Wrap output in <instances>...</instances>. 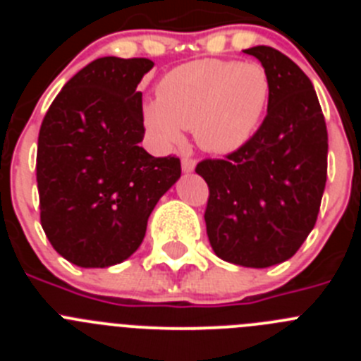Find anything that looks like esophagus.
<instances>
[{
  "instance_id": "obj_1",
  "label": "esophagus",
  "mask_w": 361,
  "mask_h": 361,
  "mask_svg": "<svg viewBox=\"0 0 361 361\" xmlns=\"http://www.w3.org/2000/svg\"><path fill=\"white\" fill-rule=\"evenodd\" d=\"M180 164H183V171H184V173H191V171L195 170L197 162H195V159L184 157V159H183V162H180Z\"/></svg>"
}]
</instances>
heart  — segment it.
I'll return each mask as SVG.
<instances>
[{"mask_svg": "<svg viewBox=\"0 0 361 361\" xmlns=\"http://www.w3.org/2000/svg\"><path fill=\"white\" fill-rule=\"evenodd\" d=\"M269 95V73L260 63L191 61L164 75L157 101L145 108L146 130L162 148L180 145L184 128H193L204 149L235 152L258 130Z\"/></svg>", "mask_w": 361, "mask_h": 361, "instance_id": "heart-1", "label": "heart"}]
</instances>
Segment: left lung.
<instances>
[{"mask_svg": "<svg viewBox=\"0 0 361 361\" xmlns=\"http://www.w3.org/2000/svg\"><path fill=\"white\" fill-rule=\"evenodd\" d=\"M271 79L267 116L250 141L226 159L195 168L208 183L204 213L219 258L269 267L293 257L317 224L327 180V128L311 79L271 47L242 50Z\"/></svg>", "mask_w": 361, "mask_h": 361, "instance_id": "8db88e82", "label": "left lung"}]
</instances>
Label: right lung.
I'll return each instance as SVG.
<instances>
[{"label":"right lung","mask_w":361,"mask_h":361,"mask_svg":"<svg viewBox=\"0 0 361 361\" xmlns=\"http://www.w3.org/2000/svg\"><path fill=\"white\" fill-rule=\"evenodd\" d=\"M146 57H99L50 104L37 139L41 226L79 267L124 262L141 245L155 204L180 177L177 157H153L145 137Z\"/></svg>","instance_id":"obj_1"}]
</instances>
